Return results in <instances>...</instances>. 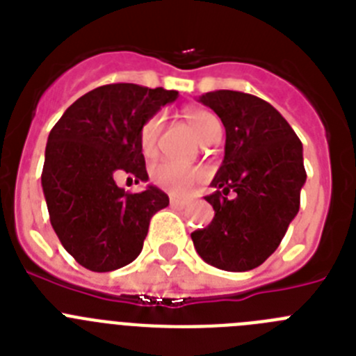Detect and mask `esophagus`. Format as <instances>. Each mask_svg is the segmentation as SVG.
<instances>
[{
	"label": "esophagus",
	"instance_id": "34e87169",
	"mask_svg": "<svg viewBox=\"0 0 356 356\" xmlns=\"http://www.w3.org/2000/svg\"><path fill=\"white\" fill-rule=\"evenodd\" d=\"M188 205L187 200H178V197H171V207L175 209H185Z\"/></svg>",
	"mask_w": 356,
	"mask_h": 356
}]
</instances>
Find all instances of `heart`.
I'll return each mask as SVG.
<instances>
[{
  "label": "heart",
  "mask_w": 356,
  "mask_h": 356,
  "mask_svg": "<svg viewBox=\"0 0 356 356\" xmlns=\"http://www.w3.org/2000/svg\"><path fill=\"white\" fill-rule=\"evenodd\" d=\"M184 115L187 119L188 127L193 128V131L201 143H209L213 135L221 134V122L210 110L188 108L185 110ZM162 127L163 118L160 114H155L151 115L140 128L139 146L146 156L155 155ZM151 178L159 187L180 196V194H187L194 185L205 180L207 171L203 168H197V165H181V163L165 160V162L156 163L153 168Z\"/></svg>",
  "instance_id": "obj_1"
}]
</instances>
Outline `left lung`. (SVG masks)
Returning <instances> with one entry per match:
<instances>
[{
	"label": "left lung",
	"instance_id": "left-lung-1",
	"mask_svg": "<svg viewBox=\"0 0 356 356\" xmlns=\"http://www.w3.org/2000/svg\"><path fill=\"white\" fill-rule=\"evenodd\" d=\"M200 102L221 118L225 159L205 200L213 207L207 228L191 234L197 254L225 271H250L280 246L300 210L307 181L303 144L267 102L237 90H213ZM235 192L234 198H228Z\"/></svg>",
	"mask_w": 356,
	"mask_h": 356
}]
</instances>
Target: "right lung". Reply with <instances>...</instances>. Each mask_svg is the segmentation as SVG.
I'll use <instances>...</instances> for the list:
<instances>
[{
    "label": "right lung",
    "instance_id": "right-lung-1",
    "mask_svg": "<svg viewBox=\"0 0 356 356\" xmlns=\"http://www.w3.org/2000/svg\"><path fill=\"white\" fill-rule=\"evenodd\" d=\"M176 97L162 87L103 85L72 103L49 131L40 178L49 221L85 269L108 273L134 262L149 219L169 205L153 185L130 194L115 180L147 181L140 128Z\"/></svg>",
    "mask_w": 356,
    "mask_h": 356
}]
</instances>
